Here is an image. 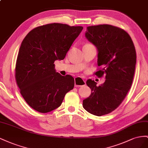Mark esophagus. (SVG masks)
<instances>
[{
	"label": "esophagus",
	"mask_w": 148,
	"mask_h": 148,
	"mask_svg": "<svg viewBox=\"0 0 148 148\" xmlns=\"http://www.w3.org/2000/svg\"><path fill=\"white\" fill-rule=\"evenodd\" d=\"M74 84L75 87H81L86 85V82L81 77H77L74 79Z\"/></svg>",
	"instance_id": "1"
}]
</instances>
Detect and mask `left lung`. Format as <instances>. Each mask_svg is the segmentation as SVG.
<instances>
[{
	"mask_svg": "<svg viewBox=\"0 0 148 148\" xmlns=\"http://www.w3.org/2000/svg\"><path fill=\"white\" fill-rule=\"evenodd\" d=\"M85 35L98 50L100 68L95 74L99 77L105 74L106 79L99 86L94 81L87 80L92 92L83 100V107L100 116L115 110L130 90L136 63V50L128 33L110 25L88 27Z\"/></svg>",
	"mask_w": 148,
	"mask_h": 148,
	"instance_id": "1",
	"label": "left lung"
}]
</instances>
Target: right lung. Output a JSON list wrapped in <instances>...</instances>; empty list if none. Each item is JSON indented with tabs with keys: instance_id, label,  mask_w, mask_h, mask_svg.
Returning a JSON list of instances; mask_svg holds the SVG:
<instances>
[{
	"instance_id": "add662e5",
	"label": "right lung",
	"mask_w": 148,
	"mask_h": 148,
	"mask_svg": "<svg viewBox=\"0 0 148 148\" xmlns=\"http://www.w3.org/2000/svg\"><path fill=\"white\" fill-rule=\"evenodd\" d=\"M83 27L49 23L33 29L20 47L15 79L24 100L32 108L48 113L61 105L74 86L70 75L56 73L54 62L64 60Z\"/></svg>"
}]
</instances>
